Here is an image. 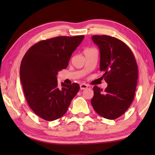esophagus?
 <instances>
[{
  "instance_id": "esophagus-1",
  "label": "esophagus",
  "mask_w": 155,
  "mask_h": 155,
  "mask_svg": "<svg viewBox=\"0 0 155 155\" xmlns=\"http://www.w3.org/2000/svg\"><path fill=\"white\" fill-rule=\"evenodd\" d=\"M80 88H81V90L86 89V88H88V85L86 84H84V83H83V84H80Z\"/></svg>"
}]
</instances>
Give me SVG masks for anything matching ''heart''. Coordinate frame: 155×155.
Wrapping results in <instances>:
<instances>
[{
  "label": "heart",
  "mask_w": 155,
  "mask_h": 155,
  "mask_svg": "<svg viewBox=\"0 0 155 155\" xmlns=\"http://www.w3.org/2000/svg\"><path fill=\"white\" fill-rule=\"evenodd\" d=\"M91 49H93V48H87V49H85L84 52H85V51H90V50H91Z\"/></svg>",
  "instance_id": "heart-1"
}]
</instances>
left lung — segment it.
Segmentation results:
<instances>
[{
	"label": "left lung",
	"mask_w": 155,
	"mask_h": 155,
	"mask_svg": "<svg viewBox=\"0 0 155 155\" xmlns=\"http://www.w3.org/2000/svg\"><path fill=\"white\" fill-rule=\"evenodd\" d=\"M92 40L100 50V70L108 83L103 91L93 87L91 104L105 118L116 119L127 111L134 99L138 66L132 51L122 41L107 35H94Z\"/></svg>",
	"instance_id": "obj_1"
}]
</instances>
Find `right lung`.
<instances>
[{
    "label": "right lung",
    "instance_id": "1",
    "mask_svg": "<svg viewBox=\"0 0 155 155\" xmlns=\"http://www.w3.org/2000/svg\"><path fill=\"white\" fill-rule=\"evenodd\" d=\"M84 35L57 37L39 41L28 49L21 61L20 77L31 109L45 120H57L66 113L79 91L77 83L58 86V72L67 68Z\"/></svg>",
    "mask_w": 155,
    "mask_h": 155
}]
</instances>
